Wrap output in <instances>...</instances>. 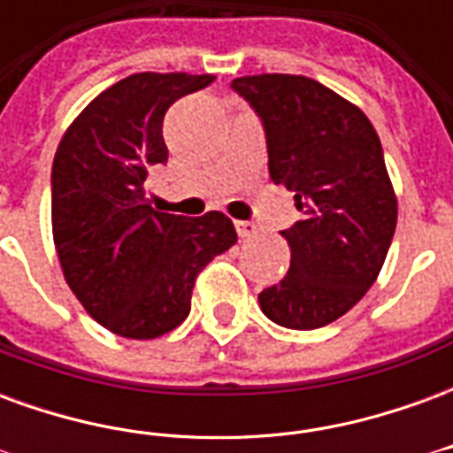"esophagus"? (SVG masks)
Wrapping results in <instances>:
<instances>
[{
    "instance_id": "1",
    "label": "esophagus",
    "mask_w": 453,
    "mask_h": 453,
    "mask_svg": "<svg viewBox=\"0 0 453 453\" xmlns=\"http://www.w3.org/2000/svg\"><path fill=\"white\" fill-rule=\"evenodd\" d=\"M235 230L240 237H252L257 235V230H259V227H257L252 220H235Z\"/></svg>"
}]
</instances>
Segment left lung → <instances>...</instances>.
Listing matches in <instances>:
<instances>
[{"label": "left lung", "mask_w": 453, "mask_h": 453, "mask_svg": "<svg viewBox=\"0 0 453 453\" xmlns=\"http://www.w3.org/2000/svg\"><path fill=\"white\" fill-rule=\"evenodd\" d=\"M233 89L259 113L269 174L303 213L281 233L291 266L259 305L291 330L334 323L376 281L395 233L398 198L379 135L359 106L303 74H247Z\"/></svg>", "instance_id": "obj_1"}]
</instances>
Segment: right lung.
Segmentation results:
<instances>
[{
  "label": "right lung",
  "instance_id": "right-lung-1",
  "mask_svg": "<svg viewBox=\"0 0 453 453\" xmlns=\"http://www.w3.org/2000/svg\"><path fill=\"white\" fill-rule=\"evenodd\" d=\"M213 74L138 73L104 89L65 130L53 159V242L67 286L94 320L155 340L187 320L203 266L235 245L220 211L187 218L150 206L145 177L167 162L162 119Z\"/></svg>",
  "mask_w": 453,
  "mask_h": 453
}]
</instances>
